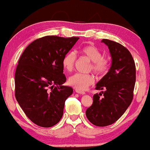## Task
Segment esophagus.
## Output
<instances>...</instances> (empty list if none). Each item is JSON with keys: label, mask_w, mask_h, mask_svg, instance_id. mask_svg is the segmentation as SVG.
I'll list each match as a JSON object with an SVG mask.
<instances>
[{"label": "esophagus", "mask_w": 150, "mask_h": 150, "mask_svg": "<svg viewBox=\"0 0 150 150\" xmlns=\"http://www.w3.org/2000/svg\"><path fill=\"white\" fill-rule=\"evenodd\" d=\"M75 92H76L77 93H79V94H85V92H84V91L80 90V89H75Z\"/></svg>", "instance_id": "1"}]
</instances>
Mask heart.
<instances>
[{
	"label": "heart",
	"instance_id": "obj_1",
	"mask_svg": "<svg viewBox=\"0 0 150 150\" xmlns=\"http://www.w3.org/2000/svg\"><path fill=\"white\" fill-rule=\"evenodd\" d=\"M80 53L83 56H87L89 60L93 61L92 68L93 71L97 75H104L109 68V61L108 58L103 57L101 51L97 46L88 44L82 46L80 49ZM76 56L73 51H70L65 54L63 59V66L68 71H72L75 66ZM94 82V77L92 74L76 73L69 78L68 82L71 86L84 90Z\"/></svg>",
	"mask_w": 150,
	"mask_h": 150
}]
</instances>
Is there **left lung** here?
I'll return each instance as SVG.
<instances>
[{"label":"left lung","instance_id":"8db88e82","mask_svg":"<svg viewBox=\"0 0 150 150\" xmlns=\"http://www.w3.org/2000/svg\"><path fill=\"white\" fill-rule=\"evenodd\" d=\"M101 42L108 46L112 61L108 73L96 85L97 90L104 91L94 94L86 116L92 124L104 127L119 119L131 104L136 71L135 62L126 48L108 39Z\"/></svg>","mask_w":150,"mask_h":150}]
</instances>
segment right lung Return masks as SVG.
Returning a JSON list of instances; mask_svg holds the SVG:
<instances>
[{
    "instance_id": "add662e5",
    "label": "right lung",
    "mask_w": 150,
    "mask_h": 150,
    "mask_svg": "<svg viewBox=\"0 0 150 150\" xmlns=\"http://www.w3.org/2000/svg\"><path fill=\"white\" fill-rule=\"evenodd\" d=\"M79 37L46 36L34 40L20 56L15 75V98L26 116L39 126L57 124L73 89L63 86V59Z\"/></svg>"
}]
</instances>
